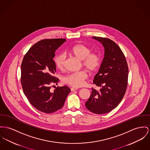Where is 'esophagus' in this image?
<instances>
[{"instance_id": "esophagus-1", "label": "esophagus", "mask_w": 150, "mask_h": 150, "mask_svg": "<svg viewBox=\"0 0 150 150\" xmlns=\"http://www.w3.org/2000/svg\"><path fill=\"white\" fill-rule=\"evenodd\" d=\"M78 89L77 88H74V87H72V88H70V90H71V91H75V90H77Z\"/></svg>"}]
</instances>
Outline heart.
<instances>
[{
    "mask_svg": "<svg viewBox=\"0 0 150 150\" xmlns=\"http://www.w3.org/2000/svg\"><path fill=\"white\" fill-rule=\"evenodd\" d=\"M69 53L78 59L81 60L82 65L91 73L97 70L100 65V58L98 54L91 52L90 48L81 44L73 46ZM66 62V55L64 53H60L54 59V62L59 69H63ZM88 73L85 70L69 73L65 76L62 81L64 83L74 87H81L83 85L85 80L88 79Z\"/></svg>",
    "mask_w": 150,
    "mask_h": 150,
    "instance_id": "obj_1",
    "label": "heart"
}]
</instances>
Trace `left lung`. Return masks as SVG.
I'll return each mask as SVG.
<instances>
[{
  "instance_id": "left-lung-1",
  "label": "left lung",
  "mask_w": 150,
  "mask_h": 150,
  "mask_svg": "<svg viewBox=\"0 0 150 150\" xmlns=\"http://www.w3.org/2000/svg\"><path fill=\"white\" fill-rule=\"evenodd\" d=\"M92 38L102 44L105 57L93 80L100 89L92 88L85 106L91 112L102 114L115 109L123 99L128 83L129 68L123 52L114 41L105 38Z\"/></svg>"
}]
</instances>
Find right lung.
Listing matches in <instances>:
<instances>
[{"mask_svg": "<svg viewBox=\"0 0 150 150\" xmlns=\"http://www.w3.org/2000/svg\"><path fill=\"white\" fill-rule=\"evenodd\" d=\"M65 39L41 40L35 44L25 54L21 65V83L24 94L37 110L52 113L61 109L70 93L67 86H57L50 91V85H57L59 79L53 60Z\"/></svg>", "mask_w": 150, "mask_h": 150, "instance_id": "obj_1", "label": "right lung"}]
</instances>
